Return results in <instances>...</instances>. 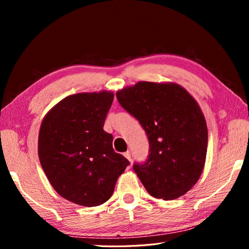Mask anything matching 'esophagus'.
<instances>
[{
	"mask_svg": "<svg viewBox=\"0 0 249 249\" xmlns=\"http://www.w3.org/2000/svg\"><path fill=\"white\" fill-rule=\"evenodd\" d=\"M124 156L125 158H127L129 161H132V156H130V151H126V153H124Z\"/></svg>",
	"mask_w": 249,
	"mask_h": 249,
	"instance_id": "esophagus-1",
	"label": "esophagus"
}]
</instances>
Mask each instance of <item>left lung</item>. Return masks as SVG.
<instances>
[{
    "label": "left lung",
    "mask_w": 249,
    "mask_h": 249,
    "mask_svg": "<svg viewBox=\"0 0 249 249\" xmlns=\"http://www.w3.org/2000/svg\"><path fill=\"white\" fill-rule=\"evenodd\" d=\"M116 98L148 138V158L133 166L147 192L163 200L183 196L199 180L208 149L199 104L177 83L141 81L117 92Z\"/></svg>",
    "instance_id": "left-lung-1"
}]
</instances>
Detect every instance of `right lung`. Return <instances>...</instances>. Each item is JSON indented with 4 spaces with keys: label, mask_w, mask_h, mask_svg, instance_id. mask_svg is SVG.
Segmentation results:
<instances>
[{
    "label": "right lung",
    "mask_w": 249,
    "mask_h": 249,
    "mask_svg": "<svg viewBox=\"0 0 249 249\" xmlns=\"http://www.w3.org/2000/svg\"><path fill=\"white\" fill-rule=\"evenodd\" d=\"M114 94L77 93L61 100L40 125V165L54 190L83 206L103 204L129 161L113 149L103 129Z\"/></svg>",
    "instance_id": "1"
}]
</instances>
